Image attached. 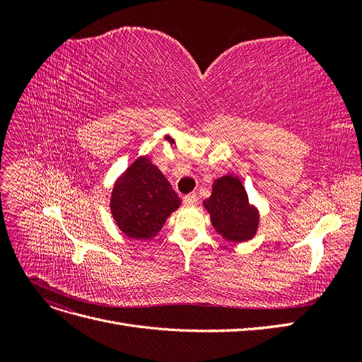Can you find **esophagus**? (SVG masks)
<instances>
[{
  "mask_svg": "<svg viewBox=\"0 0 362 362\" xmlns=\"http://www.w3.org/2000/svg\"><path fill=\"white\" fill-rule=\"evenodd\" d=\"M182 202H184V205H194L196 202H198V194H196V193H190V194H187V196H184Z\"/></svg>",
  "mask_w": 362,
  "mask_h": 362,
  "instance_id": "esophagus-1",
  "label": "esophagus"
}]
</instances>
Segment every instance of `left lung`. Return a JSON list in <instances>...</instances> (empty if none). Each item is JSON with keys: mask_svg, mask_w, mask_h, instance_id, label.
Masks as SVG:
<instances>
[{"mask_svg": "<svg viewBox=\"0 0 362 362\" xmlns=\"http://www.w3.org/2000/svg\"><path fill=\"white\" fill-rule=\"evenodd\" d=\"M211 225L226 242L243 243L255 237L259 226L258 206L249 202L243 182L233 173L218 177L213 192L202 202Z\"/></svg>", "mask_w": 362, "mask_h": 362, "instance_id": "8db88e82", "label": "left lung"}]
</instances>
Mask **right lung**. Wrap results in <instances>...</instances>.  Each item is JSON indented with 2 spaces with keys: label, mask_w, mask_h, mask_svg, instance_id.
<instances>
[{
  "label": "right lung",
  "mask_w": 362,
  "mask_h": 362,
  "mask_svg": "<svg viewBox=\"0 0 362 362\" xmlns=\"http://www.w3.org/2000/svg\"><path fill=\"white\" fill-rule=\"evenodd\" d=\"M181 205L163 172L146 156L136 158L119 175L110 196V213L127 237L154 238Z\"/></svg>",
  "instance_id": "1"
}]
</instances>
